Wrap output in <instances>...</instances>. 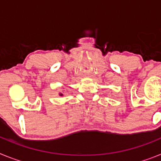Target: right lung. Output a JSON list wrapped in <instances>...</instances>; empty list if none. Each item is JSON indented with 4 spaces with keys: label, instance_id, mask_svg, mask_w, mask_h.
Segmentation results:
<instances>
[{
    "label": "right lung",
    "instance_id": "add662e5",
    "mask_svg": "<svg viewBox=\"0 0 161 161\" xmlns=\"http://www.w3.org/2000/svg\"><path fill=\"white\" fill-rule=\"evenodd\" d=\"M59 96H63V93H59Z\"/></svg>",
    "mask_w": 161,
    "mask_h": 161
}]
</instances>
